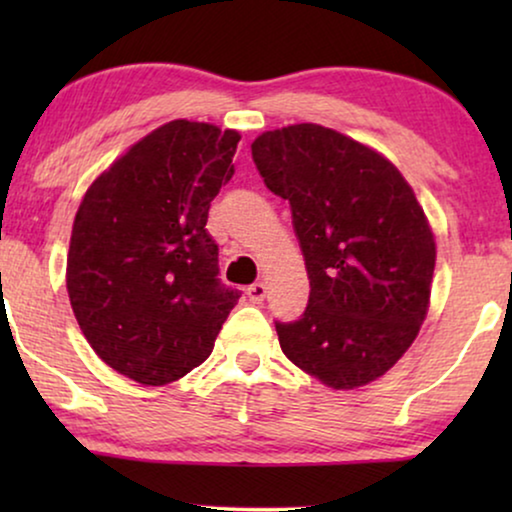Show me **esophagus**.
Listing matches in <instances>:
<instances>
[{
	"label": "esophagus",
	"instance_id": "esophagus-1",
	"mask_svg": "<svg viewBox=\"0 0 512 512\" xmlns=\"http://www.w3.org/2000/svg\"><path fill=\"white\" fill-rule=\"evenodd\" d=\"M265 293H268V286H265L263 282H254L251 286H247V296L251 303H261V300L265 298Z\"/></svg>",
	"mask_w": 512,
	"mask_h": 512
}]
</instances>
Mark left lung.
<instances>
[{
	"label": "left lung",
	"mask_w": 512,
	"mask_h": 512,
	"mask_svg": "<svg viewBox=\"0 0 512 512\" xmlns=\"http://www.w3.org/2000/svg\"><path fill=\"white\" fill-rule=\"evenodd\" d=\"M251 156L289 200L310 300L275 321L289 361L333 389L377 380L429 310L436 242L403 174L380 153L317 123L263 132Z\"/></svg>",
	"instance_id": "left-lung-1"
}]
</instances>
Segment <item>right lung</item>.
<instances>
[{
    "label": "right lung",
    "mask_w": 512,
    "mask_h": 512,
    "mask_svg": "<svg viewBox=\"0 0 512 512\" xmlns=\"http://www.w3.org/2000/svg\"><path fill=\"white\" fill-rule=\"evenodd\" d=\"M240 132L170 121L93 181L76 212L67 293L100 359L146 387L212 354L240 291L221 284L209 205L233 177Z\"/></svg>",
    "instance_id": "obj_1"
}]
</instances>
